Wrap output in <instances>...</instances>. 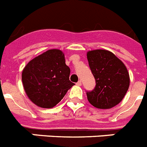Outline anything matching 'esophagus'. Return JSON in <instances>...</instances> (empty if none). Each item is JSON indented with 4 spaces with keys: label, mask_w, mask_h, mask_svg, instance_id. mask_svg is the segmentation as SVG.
Instances as JSON below:
<instances>
[{
    "label": "esophagus",
    "mask_w": 147,
    "mask_h": 147,
    "mask_svg": "<svg viewBox=\"0 0 147 147\" xmlns=\"http://www.w3.org/2000/svg\"><path fill=\"white\" fill-rule=\"evenodd\" d=\"M76 84H77V86H81L82 85V82H81V80H79L77 83H76Z\"/></svg>",
    "instance_id": "34e87169"
}]
</instances>
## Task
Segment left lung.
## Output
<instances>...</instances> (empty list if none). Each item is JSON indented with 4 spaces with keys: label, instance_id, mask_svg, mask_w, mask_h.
<instances>
[{
    "label": "left lung",
    "instance_id": "8db88e82",
    "mask_svg": "<svg viewBox=\"0 0 147 147\" xmlns=\"http://www.w3.org/2000/svg\"><path fill=\"white\" fill-rule=\"evenodd\" d=\"M96 87L86 92L87 99L94 107L109 109L121 102L130 85L126 66L112 52L103 49L88 51L86 54Z\"/></svg>",
    "mask_w": 147,
    "mask_h": 147
}]
</instances>
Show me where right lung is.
Instances as JSON below:
<instances>
[{
	"label": "right lung",
	"instance_id": "right-lung-1",
	"mask_svg": "<svg viewBox=\"0 0 147 147\" xmlns=\"http://www.w3.org/2000/svg\"><path fill=\"white\" fill-rule=\"evenodd\" d=\"M70 70L59 49H50L31 60L22 72L24 90L37 106L51 109L74 85L69 80Z\"/></svg>",
	"mask_w": 147,
	"mask_h": 147
}]
</instances>
